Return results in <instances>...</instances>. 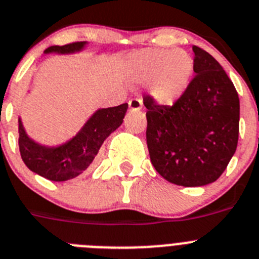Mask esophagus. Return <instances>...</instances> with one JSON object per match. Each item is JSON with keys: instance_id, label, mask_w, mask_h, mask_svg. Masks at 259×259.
<instances>
[{"instance_id": "obj_1", "label": "esophagus", "mask_w": 259, "mask_h": 259, "mask_svg": "<svg viewBox=\"0 0 259 259\" xmlns=\"http://www.w3.org/2000/svg\"><path fill=\"white\" fill-rule=\"evenodd\" d=\"M127 104H129V108L132 109V111H139V109L142 108V100H141V99H137V98L130 99Z\"/></svg>"}]
</instances>
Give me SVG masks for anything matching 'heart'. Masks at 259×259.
Masks as SVG:
<instances>
[{"mask_svg": "<svg viewBox=\"0 0 259 259\" xmlns=\"http://www.w3.org/2000/svg\"><path fill=\"white\" fill-rule=\"evenodd\" d=\"M127 71L137 82H148V91L160 104H173L188 89L194 60L183 49L147 48L133 53Z\"/></svg>", "mask_w": 259, "mask_h": 259, "instance_id": "heart-1", "label": "heart"}]
</instances>
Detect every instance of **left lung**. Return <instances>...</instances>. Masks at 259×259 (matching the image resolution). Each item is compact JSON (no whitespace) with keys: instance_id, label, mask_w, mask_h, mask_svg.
I'll return each mask as SVG.
<instances>
[{"instance_id":"obj_1","label":"left lung","mask_w":259,"mask_h":259,"mask_svg":"<svg viewBox=\"0 0 259 259\" xmlns=\"http://www.w3.org/2000/svg\"><path fill=\"white\" fill-rule=\"evenodd\" d=\"M194 78L172 105L147 95L146 139L152 165L161 177L181 186H203L226 170L238 141L240 100L219 62L199 47Z\"/></svg>"}]
</instances>
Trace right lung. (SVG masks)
<instances>
[{
	"mask_svg": "<svg viewBox=\"0 0 259 259\" xmlns=\"http://www.w3.org/2000/svg\"><path fill=\"white\" fill-rule=\"evenodd\" d=\"M83 46V41H75L62 47H49L46 53H71L82 49ZM126 109V103L117 107L99 109L71 141L60 147L52 148L31 141L19 120L18 143L22 160L28 169L51 181H66L79 176L91 165L105 138L122 123Z\"/></svg>",
	"mask_w": 259,
	"mask_h": 259,
	"instance_id": "add662e5",
	"label": "right lung"
}]
</instances>
